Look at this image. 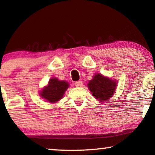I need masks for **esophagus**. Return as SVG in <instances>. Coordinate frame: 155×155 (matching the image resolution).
<instances>
[{"label": "esophagus", "instance_id": "esophagus-1", "mask_svg": "<svg viewBox=\"0 0 155 155\" xmlns=\"http://www.w3.org/2000/svg\"><path fill=\"white\" fill-rule=\"evenodd\" d=\"M75 85L76 87H82V81H81V80H79V81L75 82Z\"/></svg>", "mask_w": 155, "mask_h": 155}]
</instances>
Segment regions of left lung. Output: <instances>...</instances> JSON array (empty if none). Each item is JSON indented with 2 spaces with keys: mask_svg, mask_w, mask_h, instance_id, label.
<instances>
[{
  "mask_svg": "<svg viewBox=\"0 0 155 155\" xmlns=\"http://www.w3.org/2000/svg\"><path fill=\"white\" fill-rule=\"evenodd\" d=\"M88 87L92 95L99 101H106L113 96L116 87V82L97 74L88 83Z\"/></svg>",
  "mask_w": 155,
  "mask_h": 155,
  "instance_id": "obj_1",
  "label": "left lung"
}]
</instances>
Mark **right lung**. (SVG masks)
Instances as JSON below:
<instances>
[{"instance_id": "right-lung-1", "label": "right lung", "mask_w": 155, "mask_h": 155, "mask_svg": "<svg viewBox=\"0 0 155 155\" xmlns=\"http://www.w3.org/2000/svg\"><path fill=\"white\" fill-rule=\"evenodd\" d=\"M69 84L65 81H59L57 78H52L48 84L41 92V96L51 103L57 102L62 99Z\"/></svg>"}]
</instances>
